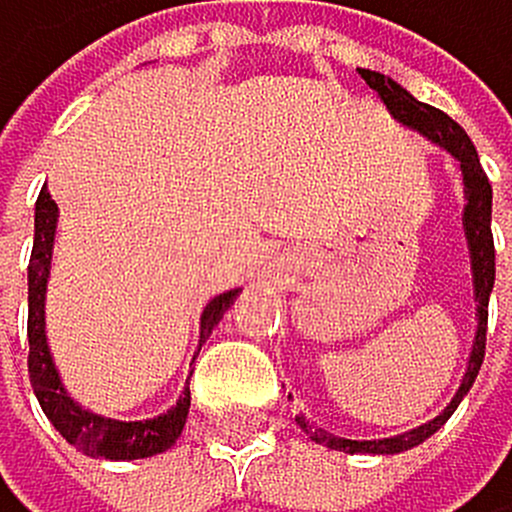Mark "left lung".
Instances as JSON below:
<instances>
[{
    "instance_id": "obj_1",
    "label": "left lung",
    "mask_w": 512,
    "mask_h": 512,
    "mask_svg": "<svg viewBox=\"0 0 512 512\" xmlns=\"http://www.w3.org/2000/svg\"><path fill=\"white\" fill-rule=\"evenodd\" d=\"M362 80L372 86L375 93L382 96V103L389 106V113L396 116L402 127L419 130L422 137H429L432 143H439L443 150H449L459 160V170H463V184H466V207H463V231H466V244H469V264H473V295H476V338H473V352H469L466 362V375L459 382L453 402L439 412L436 419H429L426 426H416L402 436H389V439H342L332 436V432L311 426V422L298 412V426L315 439L318 446L338 449V453H372V456H389V453H402V449H412L436 432L443 422L453 416L456 406L463 402V396L473 389L476 375H480L483 355H486V308H490V291L496 281V251H493V231H490V217H493V187L490 177L483 174L480 167V153H476L473 140L466 137V130L459 127L453 116H446L443 110L429 103H419L409 90H402L396 80L382 73H372V69H359Z\"/></svg>"
}]
</instances>
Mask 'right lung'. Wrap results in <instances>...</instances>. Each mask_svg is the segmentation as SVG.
<instances>
[{
  "mask_svg": "<svg viewBox=\"0 0 512 512\" xmlns=\"http://www.w3.org/2000/svg\"><path fill=\"white\" fill-rule=\"evenodd\" d=\"M56 217H59V207L53 197H49V190L43 187L36 201V238H32V258H29V382H32V392H36L46 419L59 429V436L86 456L143 459V456L164 453V449L177 443L180 432H184L187 409H190V389H184L177 406H170L164 416H153L143 422H120V419H106V416H96L90 409H83L80 402L66 392L63 379H59V369H56L53 355H49V342H46V281H49V261H53ZM234 298H238V288L207 301V308L201 315V342L224 318V311L234 305Z\"/></svg>",
  "mask_w": 512,
  "mask_h": 512,
  "instance_id": "obj_1",
  "label": "right lung"
}]
</instances>
